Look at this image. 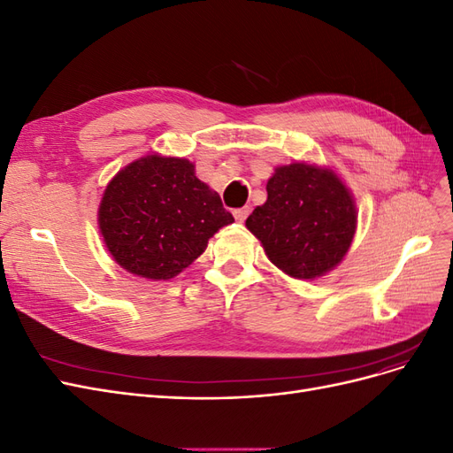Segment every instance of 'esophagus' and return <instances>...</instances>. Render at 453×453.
Wrapping results in <instances>:
<instances>
[{
	"mask_svg": "<svg viewBox=\"0 0 453 453\" xmlns=\"http://www.w3.org/2000/svg\"><path fill=\"white\" fill-rule=\"evenodd\" d=\"M250 211H251V210L248 208V205H245V208L234 210V217H236V221H238V223H243V221H245V219H248Z\"/></svg>",
	"mask_w": 453,
	"mask_h": 453,
	"instance_id": "1",
	"label": "esophagus"
}]
</instances>
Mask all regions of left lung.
Masks as SVG:
<instances>
[{"label": "left lung", "instance_id": "left-lung-1", "mask_svg": "<svg viewBox=\"0 0 453 453\" xmlns=\"http://www.w3.org/2000/svg\"><path fill=\"white\" fill-rule=\"evenodd\" d=\"M266 193L245 226L272 265L295 280H315L344 260L357 230V205L333 168L285 164L270 175Z\"/></svg>", "mask_w": 453, "mask_h": 453}]
</instances>
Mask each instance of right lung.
Masks as SVG:
<instances>
[{
	"label": "right lung",
	"instance_id": "right-lung-1",
	"mask_svg": "<svg viewBox=\"0 0 453 453\" xmlns=\"http://www.w3.org/2000/svg\"><path fill=\"white\" fill-rule=\"evenodd\" d=\"M234 217L195 162L149 153L119 170L98 205V228L109 255L134 276L172 280L208 248Z\"/></svg>",
	"mask_w": 453,
	"mask_h": 453
}]
</instances>
